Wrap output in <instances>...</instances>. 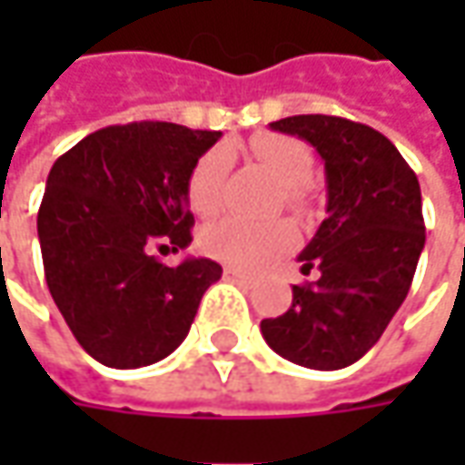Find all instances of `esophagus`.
Wrapping results in <instances>:
<instances>
[{
	"label": "esophagus",
	"instance_id": "obj_1",
	"mask_svg": "<svg viewBox=\"0 0 465 465\" xmlns=\"http://www.w3.org/2000/svg\"><path fill=\"white\" fill-rule=\"evenodd\" d=\"M223 274L224 279H232V282H248V274L241 272V269H235V266H224Z\"/></svg>",
	"mask_w": 465,
	"mask_h": 465
}]
</instances>
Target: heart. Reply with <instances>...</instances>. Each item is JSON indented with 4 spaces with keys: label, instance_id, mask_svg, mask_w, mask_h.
<instances>
[{
    "label": "heart",
    "instance_id": "heart-1",
    "mask_svg": "<svg viewBox=\"0 0 465 465\" xmlns=\"http://www.w3.org/2000/svg\"><path fill=\"white\" fill-rule=\"evenodd\" d=\"M251 154L269 170L279 183L284 204L302 212L308 206V181L315 170V154L311 144L287 134H256L248 142ZM230 170V153L224 147L206 150L193 168L188 170L186 199L191 209L202 217L220 212L223 206L224 178ZM202 248L212 259L256 269L269 261L284 256L295 245L292 224L282 223H245L238 217H223L202 230Z\"/></svg>",
    "mask_w": 465,
    "mask_h": 465
}]
</instances>
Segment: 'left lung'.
I'll list each match as a JSON object with an SVG mask.
<instances>
[{"instance_id": "1", "label": "left lung", "mask_w": 465, "mask_h": 465, "mask_svg": "<svg viewBox=\"0 0 465 465\" xmlns=\"http://www.w3.org/2000/svg\"><path fill=\"white\" fill-rule=\"evenodd\" d=\"M274 132L311 142L326 168L329 204L300 253L311 284L292 287V305L263 318L261 333L279 357L341 370L365 357L409 295L424 248L420 181L393 142L339 116H290Z\"/></svg>"}]
</instances>
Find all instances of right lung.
<instances>
[{"label":"right lung","mask_w":465,"mask_h":465,"mask_svg":"<svg viewBox=\"0 0 465 465\" xmlns=\"http://www.w3.org/2000/svg\"><path fill=\"white\" fill-rule=\"evenodd\" d=\"M220 136L168 121L105 126L48 173L38 209L45 284L100 365L134 370L165 360L223 277L212 259L165 266L150 256L154 245L181 251L191 242L188 170Z\"/></svg>","instance_id":"right-lung-1"}]
</instances>
